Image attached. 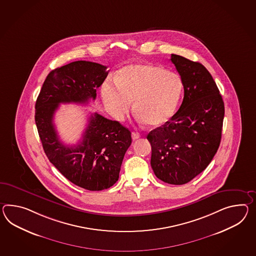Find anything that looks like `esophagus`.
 <instances>
[{
    "label": "esophagus",
    "instance_id": "34e87169",
    "mask_svg": "<svg viewBox=\"0 0 256 256\" xmlns=\"http://www.w3.org/2000/svg\"><path fill=\"white\" fill-rule=\"evenodd\" d=\"M131 136H132V140H136L138 138L140 137V135L138 132H135V131L132 132Z\"/></svg>",
    "mask_w": 256,
    "mask_h": 256
}]
</instances>
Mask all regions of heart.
Wrapping results in <instances>:
<instances>
[{
    "label": "heart",
    "instance_id": "heart-1",
    "mask_svg": "<svg viewBox=\"0 0 256 256\" xmlns=\"http://www.w3.org/2000/svg\"><path fill=\"white\" fill-rule=\"evenodd\" d=\"M176 74L162 66L130 64L119 72L116 83L102 88V100L114 118H124L135 102V111L150 126H160L173 116L182 92Z\"/></svg>",
    "mask_w": 256,
    "mask_h": 256
}]
</instances>
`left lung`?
Segmentation results:
<instances>
[{
    "mask_svg": "<svg viewBox=\"0 0 256 256\" xmlns=\"http://www.w3.org/2000/svg\"><path fill=\"white\" fill-rule=\"evenodd\" d=\"M170 60L180 75L183 102L170 120L150 131L147 138L156 176L168 184L182 185L202 173L218 150L224 102L202 64L176 54Z\"/></svg>",
    "mask_w": 256,
    "mask_h": 256,
    "instance_id": "1",
    "label": "left lung"
}]
</instances>
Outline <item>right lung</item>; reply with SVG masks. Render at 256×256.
Wrapping results in <instances>:
<instances>
[{
  "mask_svg": "<svg viewBox=\"0 0 256 256\" xmlns=\"http://www.w3.org/2000/svg\"><path fill=\"white\" fill-rule=\"evenodd\" d=\"M107 66L76 61L50 71L35 104V122L44 152L50 162L69 181L88 190H102L118 180L120 168L131 144L128 128L94 112L88 119L82 142L62 144L54 125L60 104H88L95 100Z\"/></svg>",
  "mask_w": 256,
  "mask_h": 256,
  "instance_id": "obj_1",
  "label": "right lung"
}]
</instances>
